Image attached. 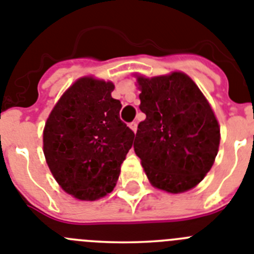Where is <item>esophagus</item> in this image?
<instances>
[{"instance_id":"34e87169","label":"esophagus","mask_w":254,"mask_h":254,"mask_svg":"<svg viewBox=\"0 0 254 254\" xmlns=\"http://www.w3.org/2000/svg\"><path fill=\"white\" fill-rule=\"evenodd\" d=\"M129 127H130V129L133 130L134 133H135L136 129H138V123H136V121H133V123H130Z\"/></svg>"}]
</instances>
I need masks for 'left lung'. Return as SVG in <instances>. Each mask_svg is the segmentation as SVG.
Masks as SVG:
<instances>
[{"label": "left lung", "mask_w": 254, "mask_h": 254, "mask_svg": "<svg viewBox=\"0 0 254 254\" xmlns=\"http://www.w3.org/2000/svg\"><path fill=\"white\" fill-rule=\"evenodd\" d=\"M140 111L134 151L153 187L189 190L212 167L220 127L211 106L188 75L138 78Z\"/></svg>", "instance_id": "left-lung-1"}]
</instances>
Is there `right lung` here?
<instances>
[{"instance_id": "obj_1", "label": "right lung", "mask_w": 254, "mask_h": 254, "mask_svg": "<svg viewBox=\"0 0 254 254\" xmlns=\"http://www.w3.org/2000/svg\"><path fill=\"white\" fill-rule=\"evenodd\" d=\"M114 84L81 78L56 103L43 131L51 173L66 193L81 200L105 197L115 188L134 131L120 120Z\"/></svg>"}]
</instances>
